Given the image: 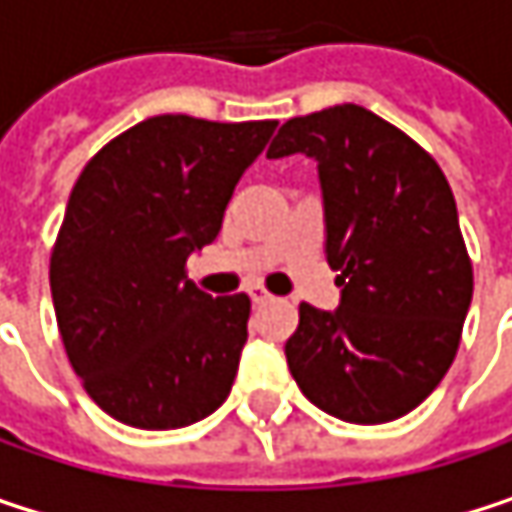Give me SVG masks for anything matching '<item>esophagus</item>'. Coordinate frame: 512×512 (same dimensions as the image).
<instances>
[{"label": "esophagus", "mask_w": 512, "mask_h": 512, "mask_svg": "<svg viewBox=\"0 0 512 512\" xmlns=\"http://www.w3.org/2000/svg\"><path fill=\"white\" fill-rule=\"evenodd\" d=\"M249 296H252V302H255V305H260V302H269V299H272V293H269L266 287H260V284H252V287H249Z\"/></svg>", "instance_id": "1"}]
</instances>
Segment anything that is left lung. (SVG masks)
Returning <instances> with one entry per match:
<instances>
[{
    "label": "left lung",
    "instance_id": "obj_1",
    "mask_svg": "<svg viewBox=\"0 0 512 512\" xmlns=\"http://www.w3.org/2000/svg\"><path fill=\"white\" fill-rule=\"evenodd\" d=\"M317 159L338 311L299 305L284 344L302 394L350 424L409 415L445 379L462 341L474 272L457 201L415 139L344 103L290 118L266 156Z\"/></svg>",
    "mask_w": 512,
    "mask_h": 512
}]
</instances>
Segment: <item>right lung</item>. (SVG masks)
Instances as JSON below:
<instances>
[{
    "label": "right lung",
    "mask_w": 512,
    "mask_h": 512,
    "mask_svg": "<svg viewBox=\"0 0 512 512\" xmlns=\"http://www.w3.org/2000/svg\"><path fill=\"white\" fill-rule=\"evenodd\" d=\"M275 127L154 115L82 168L52 246L50 290L70 367L115 421L177 430L231 394L252 299L207 296L186 278V257L216 240L237 180Z\"/></svg>",
    "instance_id": "add662e5"
}]
</instances>
